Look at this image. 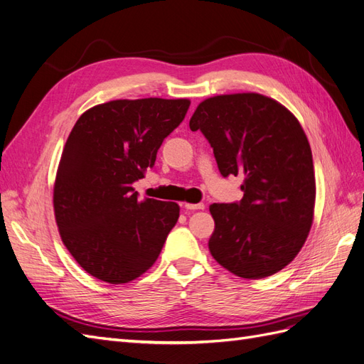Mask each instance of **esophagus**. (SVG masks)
<instances>
[{
    "label": "esophagus",
    "instance_id": "obj_1",
    "mask_svg": "<svg viewBox=\"0 0 364 364\" xmlns=\"http://www.w3.org/2000/svg\"><path fill=\"white\" fill-rule=\"evenodd\" d=\"M186 211H196V209H205V203H185Z\"/></svg>",
    "mask_w": 364,
    "mask_h": 364
}]
</instances>
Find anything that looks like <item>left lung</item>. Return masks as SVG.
<instances>
[{
  "label": "left lung",
  "mask_w": 364,
  "mask_h": 364,
  "mask_svg": "<svg viewBox=\"0 0 364 364\" xmlns=\"http://www.w3.org/2000/svg\"><path fill=\"white\" fill-rule=\"evenodd\" d=\"M225 178L243 174V199L213 203L209 252L230 273L261 279L294 259L314 217L311 147L287 107L257 92L209 97L190 119Z\"/></svg>",
  "instance_id": "1"
}]
</instances>
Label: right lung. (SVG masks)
Listing matches in <instances>:
<instances>
[{
    "label": "right lung",
    "mask_w": 364,
    "mask_h": 364,
    "mask_svg": "<svg viewBox=\"0 0 364 364\" xmlns=\"http://www.w3.org/2000/svg\"><path fill=\"white\" fill-rule=\"evenodd\" d=\"M188 98H138L97 105L80 115L63 147L53 206L65 247L80 267L126 284L158 259L179 218L174 202L138 199L135 181L185 118Z\"/></svg>",
    "instance_id": "add662e5"
}]
</instances>
